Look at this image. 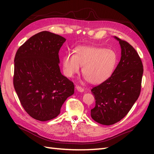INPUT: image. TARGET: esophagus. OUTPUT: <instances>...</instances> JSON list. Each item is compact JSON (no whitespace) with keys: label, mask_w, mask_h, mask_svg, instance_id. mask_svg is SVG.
<instances>
[{"label":"esophagus","mask_w":154,"mask_h":154,"mask_svg":"<svg viewBox=\"0 0 154 154\" xmlns=\"http://www.w3.org/2000/svg\"><path fill=\"white\" fill-rule=\"evenodd\" d=\"M76 89H77V90L78 91H79V92H83V91H84V89H83V87H81V86L77 85L76 86Z\"/></svg>","instance_id":"obj_1"}]
</instances>
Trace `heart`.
I'll list each match as a JSON object with an SVG mask.
<instances>
[{
	"label": "heart",
	"instance_id": "obj_1",
	"mask_svg": "<svg viewBox=\"0 0 154 154\" xmlns=\"http://www.w3.org/2000/svg\"><path fill=\"white\" fill-rule=\"evenodd\" d=\"M74 54L68 53L63 59V71L71 77L78 73L80 66L82 74L88 82L99 84L112 75L119 60L115 51L111 49L94 46H79Z\"/></svg>",
	"mask_w": 154,
	"mask_h": 154
}]
</instances>
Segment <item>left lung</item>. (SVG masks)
<instances>
[{
	"label": "left lung",
	"mask_w": 154,
	"mask_h": 154,
	"mask_svg": "<svg viewBox=\"0 0 154 154\" xmlns=\"http://www.w3.org/2000/svg\"><path fill=\"white\" fill-rule=\"evenodd\" d=\"M115 38L122 50L119 63L109 79L91 90L95 99L91 117L103 125L122 120L138 99L142 87L143 68L138 54L128 42Z\"/></svg>",
	"instance_id": "obj_1"
}]
</instances>
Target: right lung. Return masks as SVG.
<instances>
[{"label": "right lung", "mask_w": 154, "mask_h": 154, "mask_svg": "<svg viewBox=\"0 0 154 154\" xmlns=\"http://www.w3.org/2000/svg\"><path fill=\"white\" fill-rule=\"evenodd\" d=\"M65 41L43 31L29 38L16 53L13 85L24 109L35 120L54 119L74 93L73 83L61 73L59 66V51Z\"/></svg>", "instance_id": "add662e5"}]
</instances>
